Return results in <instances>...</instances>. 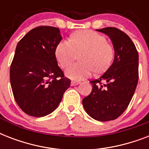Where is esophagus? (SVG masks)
<instances>
[{"label": "esophagus", "instance_id": "esophagus-1", "mask_svg": "<svg viewBox=\"0 0 149 149\" xmlns=\"http://www.w3.org/2000/svg\"><path fill=\"white\" fill-rule=\"evenodd\" d=\"M79 83H80L79 81H77V80H72V81L71 82V84H72V86H75V85H78Z\"/></svg>", "mask_w": 149, "mask_h": 149}]
</instances>
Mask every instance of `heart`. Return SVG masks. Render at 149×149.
<instances>
[{
    "label": "heart",
    "instance_id": "b5f03b06",
    "mask_svg": "<svg viewBox=\"0 0 149 149\" xmlns=\"http://www.w3.org/2000/svg\"><path fill=\"white\" fill-rule=\"evenodd\" d=\"M78 54H81V63L72 64L65 70V75L71 79L89 77L93 70L105 71L113 58V49L104 36L91 30H80L72 34L70 39L59 42L56 49V58L63 68L71 64Z\"/></svg>",
    "mask_w": 149,
    "mask_h": 149
}]
</instances>
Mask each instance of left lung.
<instances>
[{"label": "left lung", "mask_w": 149, "mask_h": 149, "mask_svg": "<svg viewBox=\"0 0 149 149\" xmlns=\"http://www.w3.org/2000/svg\"><path fill=\"white\" fill-rule=\"evenodd\" d=\"M97 31L112 41L114 60L104 74L91 80L93 89L83 99V105L91 118L108 121L121 115L132 100L139 81V53L129 36L120 29L107 27Z\"/></svg>", "instance_id": "obj_1"}]
</instances>
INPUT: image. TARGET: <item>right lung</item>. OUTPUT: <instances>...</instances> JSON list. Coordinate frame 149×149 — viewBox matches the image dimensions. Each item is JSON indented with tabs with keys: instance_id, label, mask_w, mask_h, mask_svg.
Returning a JSON list of instances; mask_svg holds the SVG:
<instances>
[{
	"instance_id": "1",
	"label": "right lung",
	"mask_w": 149,
	"mask_h": 149,
	"mask_svg": "<svg viewBox=\"0 0 149 149\" xmlns=\"http://www.w3.org/2000/svg\"><path fill=\"white\" fill-rule=\"evenodd\" d=\"M61 40L58 28L38 26L17 43L10 68V86L15 101L28 115L49 114L70 86L55 54Z\"/></svg>"
}]
</instances>
